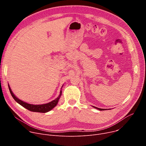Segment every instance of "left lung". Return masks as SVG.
I'll use <instances>...</instances> for the list:
<instances>
[{"label":"left lung","instance_id":"8db88e82","mask_svg":"<svg viewBox=\"0 0 146 146\" xmlns=\"http://www.w3.org/2000/svg\"><path fill=\"white\" fill-rule=\"evenodd\" d=\"M94 108H95V109H98V110H100V111H102V110H105V109H100V108H96V107H95V106H94Z\"/></svg>","mask_w":146,"mask_h":146}]
</instances>
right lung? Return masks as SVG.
Here are the masks:
<instances>
[{"label": "right lung", "mask_w": 146, "mask_h": 146, "mask_svg": "<svg viewBox=\"0 0 146 146\" xmlns=\"http://www.w3.org/2000/svg\"><path fill=\"white\" fill-rule=\"evenodd\" d=\"M9 90H10V94H11V96H13L14 99L18 103H19L20 105H21L22 106L26 108L28 110L31 111H33V112H38V113H47V112L50 111L57 105L58 100H59V98H60V97L62 95V91H60V95H59V96L57 98H56L55 100L51 101V102H49V103H46V104H43V105H31V104L27 103L26 102H24L22 100H19V99H18L14 95V94L11 91V88H10L9 86Z\"/></svg>", "instance_id": "1"}]
</instances>
